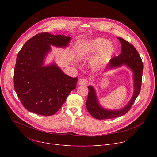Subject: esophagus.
I'll list each match as a JSON object with an SVG mask.
<instances>
[{
	"mask_svg": "<svg viewBox=\"0 0 157 157\" xmlns=\"http://www.w3.org/2000/svg\"><path fill=\"white\" fill-rule=\"evenodd\" d=\"M88 83V81L87 79H84V78H81V79H79V81H78V84L79 85H81V86H84V85H87Z\"/></svg>",
	"mask_w": 157,
	"mask_h": 157,
	"instance_id": "1",
	"label": "esophagus"
}]
</instances>
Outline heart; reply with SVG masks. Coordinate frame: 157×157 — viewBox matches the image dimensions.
Wrapping results in <instances>:
<instances>
[{
  "instance_id": "heart-1",
  "label": "heart",
  "mask_w": 157,
  "mask_h": 157,
  "mask_svg": "<svg viewBox=\"0 0 157 157\" xmlns=\"http://www.w3.org/2000/svg\"><path fill=\"white\" fill-rule=\"evenodd\" d=\"M114 50L113 44L107 39L98 37L87 42L81 50L80 54L82 56L91 55L97 52L91 61L90 67L93 70L98 71L109 63Z\"/></svg>"
}]
</instances>
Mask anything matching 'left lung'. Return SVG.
I'll use <instances>...</instances> for the list:
<instances>
[{"label": "left lung", "instance_id": "1", "mask_svg": "<svg viewBox=\"0 0 157 157\" xmlns=\"http://www.w3.org/2000/svg\"><path fill=\"white\" fill-rule=\"evenodd\" d=\"M117 38L121 44V53L109 61L104 71L116 69L123 65L126 66L133 73V94L125 106L120 109L110 110L103 107L100 104L94 87L92 86H88L89 93L86 106L91 115L99 120L116 118L125 114L131 108L140 91L143 72L142 59L132 44L122 38Z\"/></svg>", "mask_w": 157, "mask_h": 157}]
</instances>
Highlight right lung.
<instances>
[{
    "mask_svg": "<svg viewBox=\"0 0 157 157\" xmlns=\"http://www.w3.org/2000/svg\"><path fill=\"white\" fill-rule=\"evenodd\" d=\"M71 37L38 33L29 40L18 52L14 69V88L24 107L41 116H52L60 109L78 78L64 74L55 63L44 65L51 46L66 48Z\"/></svg>",
    "mask_w": 157,
    "mask_h": 157,
    "instance_id": "add662e5",
    "label": "right lung"
}]
</instances>
